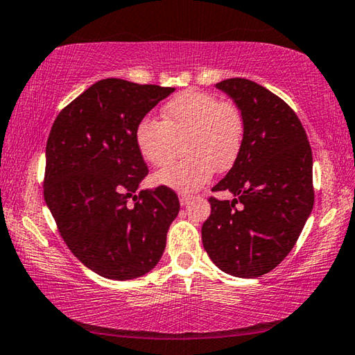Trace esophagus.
<instances>
[{
  "label": "esophagus",
  "mask_w": 355,
  "mask_h": 355,
  "mask_svg": "<svg viewBox=\"0 0 355 355\" xmlns=\"http://www.w3.org/2000/svg\"><path fill=\"white\" fill-rule=\"evenodd\" d=\"M190 200H191V195H189V193H179V202H181V206L187 205Z\"/></svg>",
  "instance_id": "esophagus-1"
}]
</instances>
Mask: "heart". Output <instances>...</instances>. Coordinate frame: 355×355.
<instances>
[{
    "instance_id": "heart-1",
    "label": "heart",
    "mask_w": 355,
    "mask_h": 355,
    "mask_svg": "<svg viewBox=\"0 0 355 355\" xmlns=\"http://www.w3.org/2000/svg\"><path fill=\"white\" fill-rule=\"evenodd\" d=\"M162 118L146 116L137 124L139 154L153 166H166L184 144L183 159L157 174V182L179 191H195L212 174L228 171L236 164L245 135V119L231 101L211 92L187 89L171 97Z\"/></svg>"
}]
</instances>
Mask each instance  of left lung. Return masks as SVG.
<instances>
[{"label":"left lung","mask_w":355,"mask_h":355,"mask_svg":"<svg viewBox=\"0 0 355 355\" xmlns=\"http://www.w3.org/2000/svg\"><path fill=\"white\" fill-rule=\"evenodd\" d=\"M216 86L241 108L245 135L236 164L212 189L236 198H209L202 247L226 274L257 278L286 258L311 214V148L297 114L274 92L247 78Z\"/></svg>","instance_id":"left-lung-1"}]
</instances>
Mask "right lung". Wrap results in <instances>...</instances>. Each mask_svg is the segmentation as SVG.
Masks as SVG:
<instances>
[{
    "mask_svg": "<svg viewBox=\"0 0 355 355\" xmlns=\"http://www.w3.org/2000/svg\"><path fill=\"white\" fill-rule=\"evenodd\" d=\"M171 92L101 80L61 110L46 139L44 198L58 231L81 263L110 280L154 269L179 212L178 195L166 185L137 195L149 173L137 124Z\"/></svg>",
    "mask_w": 355,
    "mask_h": 355,
    "instance_id": "obj_1",
    "label": "right lung"
}]
</instances>
